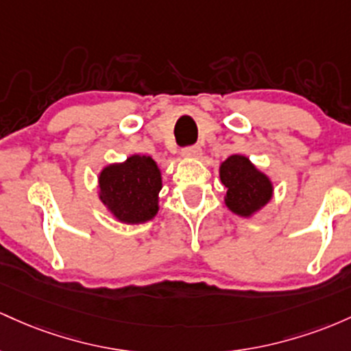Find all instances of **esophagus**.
I'll list each match as a JSON object with an SVG mask.
<instances>
[{
  "label": "esophagus",
  "instance_id": "obj_1",
  "mask_svg": "<svg viewBox=\"0 0 351 351\" xmlns=\"http://www.w3.org/2000/svg\"><path fill=\"white\" fill-rule=\"evenodd\" d=\"M182 157H187V159H197V157H200L202 154V151H200L199 145H189V147H184L182 149Z\"/></svg>",
  "mask_w": 351,
  "mask_h": 351
}]
</instances>
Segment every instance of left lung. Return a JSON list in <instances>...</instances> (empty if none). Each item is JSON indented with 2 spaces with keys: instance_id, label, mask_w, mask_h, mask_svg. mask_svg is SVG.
<instances>
[{
  "instance_id": "left-lung-1",
  "label": "left lung",
  "mask_w": 351,
  "mask_h": 351,
  "mask_svg": "<svg viewBox=\"0 0 351 351\" xmlns=\"http://www.w3.org/2000/svg\"><path fill=\"white\" fill-rule=\"evenodd\" d=\"M220 180L227 187L226 206L240 217H252L271 200L274 186L249 157L234 154L220 164Z\"/></svg>"
}]
</instances>
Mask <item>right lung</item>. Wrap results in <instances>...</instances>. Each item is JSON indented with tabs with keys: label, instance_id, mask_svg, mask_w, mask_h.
<instances>
[{
	"label": "right lung",
	"instance_id": "obj_1",
	"mask_svg": "<svg viewBox=\"0 0 351 351\" xmlns=\"http://www.w3.org/2000/svg\"><path fill=\"white\" fill-rule=\"evenodd\" d=\"M162 179L156 160L134 154L121 164L106 165L99 174V199L124 223H144L159 210Z\"/></svg>",
	"mask_w": 351,
	"mask_h": 351
}]
</instances>
